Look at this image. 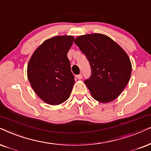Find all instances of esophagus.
Wrapping results in <instances>:
<instances>
[{"mask_svg": "<svg viewBox=\"0 0 151 151\" xmlns=\"http://www.w3.org/2000/svg\"><path fill=\"white\" fill-rule=\"evenodd\" d=\"M77 78L78 79H82V74H78V75H77Z\"/></svg>", "mask_w": 151, "mask_h": 151, "instance_id": "34e87169", "label": "esophagus"}]
</instances>
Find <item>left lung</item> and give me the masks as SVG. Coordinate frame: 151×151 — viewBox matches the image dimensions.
<instances>
[{"label":"left lung","mask_w":151,"mask_h":151,"mask_svg":"<svg viewBox=\"0 0 151 151\" xmlns=\"http://www.w3.org/2000/svg\"><path fill=\"white\" fill-rule=\"evenodd\" d=\"M74 42L90 63L92 74L84 83L93 98L102 103L117 98L131 77L132 64L127 53L101 33L78 36Z\"/></svg>","instance_id":"1"}]
</instances>
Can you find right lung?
Segmentation results:
<instances>
[{
  "instance_id": "obj_1",
  "label": "right lung",
  "mask_w": 151,
  "mask_h": 151,
  "mask_svg": "<svg viewBox=\"0 0 151 151\" xmlns=\"http://www.w3.org/2000/svg\"><path fill=\"white\" fill-rule=\"evenodd\" d=\"M72 35H59L42 43L30 57L27 75L32 88L43 102L58 105L69 98L74 84L68 51Z\"/></svg>"
}]
</instances>
